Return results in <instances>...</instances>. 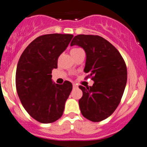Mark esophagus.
<instances>
[{
    "label": "esophagus",
    "instance_id": "esophagus-1",
    "mask_svg": "<svg viewBox=\"0 0 147 147\" xmlns=\"http://www.w3.org/2000/svg\"><path fill=\"white\" fill-rule=\"evenodd\" d=\"M72 86H73V88H78V85L75 83H73L72 84Z\"/></svg>",
    "mask_w": 147,
    "mask_h": 147
}]
</instances>
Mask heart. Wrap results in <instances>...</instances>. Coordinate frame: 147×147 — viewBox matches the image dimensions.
Masks as SVG:
<instances>
[{
	"label": "heart",
	"instance_id": "b5f03b06",
	"mask_svg": "<svg viewBox=\"0 0 147 147\" xmlns=\"http://www.w3.org/2000/svg\"><path fill=\"white\" fill-rule=\"evenodd\" d=\"M81 50H82L81 48H74V49H71L70 53H76V52H80V51H81Z\"/></svg>",
	"mask_w": 147,
	"mask_h": 147
}]
</instances>
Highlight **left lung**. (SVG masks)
<instances>
[{
    "mask_svg": "<svg viewBox=\"0 0 147 147\" xmlns=\"http://www.w3.org/2000/svg\"><path fill=\"white\" fill-rule=\"evenodd\" d=\"M78 45L86 53L84 71L94 81L92 86L80 85L79 105L82 116L93 122L109 117L119 105L126 88L127 69L118 49L98 35L75 36L70 46Z\"/></svg>",
    "mask_w": 147,
    "mask_h": 147,
    "instance_id": "1",
    "label": "left lung"
}]
</instances>
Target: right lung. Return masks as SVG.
Segmentation results:
<instances>
[{
  "label": "right lung",
  "instance_id": "obj_1",
  "mask_svg": "<svg viewBox=\"0 0 147 147\" xmlns=\"http://www.w3.org/2000/svg\"><path fill=\"white\" fill-rule=\"evenodd\" d=\"M72 37V34L40 36L28 45L18 60L17 93L27 113L40 123H53L63 114L72 85L67 80L62 85L54 83L51 74Z\"/></svg>",
  "mask_w": 147,
  "mask_h": 147
}]
</instances>
